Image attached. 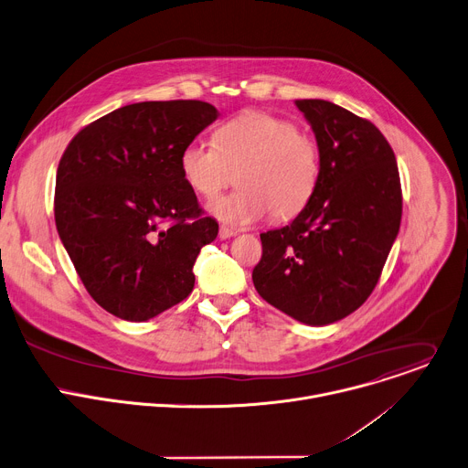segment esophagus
<instances>
[{
  "label": "esophagus",
  "instance_id": "esophagus-1",
  "mask_svg": "<svg viewBox=\"0 0 468 468\" xmlns=\"http://www.w3.org/2000/svg\"><path fill=\"white\" fill-rule=\"evenodd\" d=\"M232 236H236V232L230 230L229 227H221L219 229V239H230Z\"/></svg>",
  "mask_w": 468,
  "mask_h": 468
}]
</instances>
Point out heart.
<instances>
[{
  "mask_svg": "<svg viewBox=\"0 0 468 468\" xmlns=\"http://www.w3.org/2000/svg\"><path fill=\"white\" fill-rule=\"evenodd\" d=\"M180 171L204 198L218 197L236 176L239 191L212 200L207 212L245 229L270 214L286 221L303 210L320 180V146L292 121L247 112L225 122L214 144L187 143L180 152Z\"/></svg>",
  "mask_w": 468,
  "mask_h": 468,
  "instance_id": "heart-1",
  "label": "heart"
}]
</instances>
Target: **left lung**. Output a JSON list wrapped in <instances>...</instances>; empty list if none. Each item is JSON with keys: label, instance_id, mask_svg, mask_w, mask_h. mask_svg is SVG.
Returning <instances> with one entry per match:
<instances>
[{"label": "left lung", "instance_id": "left-lung-1", "mask_svg": "<svg viewBox=\"0 0 468 468\" xmlns=\"http://www.w3.org/2000/svg\"><path fill=\"white\" fill-rule=\"evenodd\" d=\"M320 146V180L286 227L261 234L256 292L293 320L322 327L368 299L399 230L396 155L370 122L327 100H295Z\"/></svg>", "mask_w": 468, "mask_h": 468}]
</instances>
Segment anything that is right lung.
I'll return each mask as SVG.
<instances>
[{"instance_id": "right-lung-1", "label": "right lung", "mask_w": 468, "mask_h": 468, "mask_svg": "<svg viewBox=\"0 0 468 468\" xmlns=\"http://www.w3.org/2000/svg\"><path fill=\"white\" fill-rule=\"evenodd\" d=\"M219 112L200 100L139 101L85 126L56 178V227L110 314L146 322L184 301L200 249L219 225L202 218L180 152Z\"/></svg>"}]
</instances>
